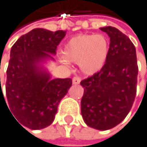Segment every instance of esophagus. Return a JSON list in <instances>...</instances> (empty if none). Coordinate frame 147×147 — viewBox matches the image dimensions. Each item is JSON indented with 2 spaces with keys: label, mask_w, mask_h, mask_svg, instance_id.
Here are the masks:
<instances>
[{
  "label": "esophagus",
  "mask_w": 147,
  "mask_h": 147,
  "mask_svg": "<svg viewBox=\"0 0 147 147\" xmlns=\"http://www.w3.org/2000/svg\"><path fill=\"white\" fill-rule=\"evenodd\" d=\"M80 81H81L80 78L74 77V78H73V79H72V83H73V85H78L80 83Z\"/></svg>",
  "instance_id": "obj_1"
}]
</instances>
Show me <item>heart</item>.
Instances as JSON below:
<instances>
[{
  "instance_id": "obj_1",
  "label": "heart",
  "mask_w": 147,
  "mask_h": 147,
  "mask_svg": "<svg viewBox=\"0 0 147 147\" xmlns=\"http://www.w3.org/2000/svg\"><path fill=\"white\" fill-rule=\"evenodd\" d=\"M109 42L102 34H82L73 36L64 45V57L61 61L68 65L69 61L78 62L84 74L94 75L99 72L109 55Z\"/></svg>"
}]
</instances>
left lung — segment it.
<instances>
[{
    "mask_svg": "<svg viewBox=\"0 0 147 147\" xmlns=\"http://www.w3.org/2000/svg\"><path fill=\"white\" fill-rule=\"evenodd\" d=\"M100 29L110 37L109 55L99 72L80 82L84 87L81 114L87 126L107 130L129 113L136 97L138 68L130 39L113 26Z\"/></svg>",
    "mask_w": 147,
    "mask_h": 147,
    "instance_id": "1",
    "label": "left lung"
}]
</instances>
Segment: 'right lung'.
Wrapping results in <instances>:
<instances>
[{"instance_id": "1", "label": "right lung", "mask_w": 147, "mask_h": 147, "mask_svg": "<svg viewBox=\"0 0 147 147\" xmlns=\"http://www.w3.org/2000/svg\"><path fill=\"white\" fill-rule=\"evenodd\" d=\"M65 36L66 31L34 28L19 37L11 47L6 99L9 111L19 125L42 129L53 122L58 105L67 94L72 80L52 78L45 64L55 61L53 55L56 54L57 46ZM1 97L6 103L1 86L0 102Z\"/></svg>"}]
</instances>
